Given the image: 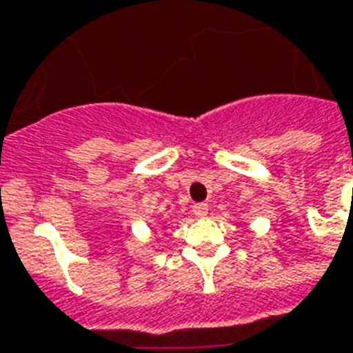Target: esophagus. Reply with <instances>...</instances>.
I'll return each mask as SVG.
<instances>
[{
	"label": "esophagus",
	"instance_id": "34e87169",
	"mask_svg": "<svg viewBox=\"0 0 353 353\" xmlns=\"http://www.w3.org/2000/svg\"><path fill=\"white\" fill-rule=\"evenodd\" d=\"M207 211H209V205H207V203H194V205H192V212H194L196 216H205Z\"/></svg>",
	"mask_w": 353,
	"mask_h": 353
}]
</instances>
